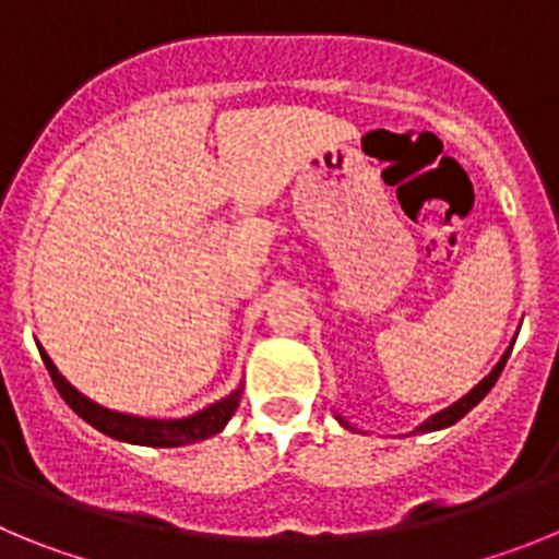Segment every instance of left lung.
<instances>
[{"label":"left lung","instance_id":"8db88e82","mask_svg":"<svg viewBox=\"0 0 559 559\" xmlns=\"http://www.w3.org/2000/svg\"><path fill=\"white\" fill-rule=\"evenodd\" d=\"M512 344H515V341H512ZM512 344H510V347H507V353L501 355V360H498L496 367L490 369V374H484V378L478 380L476 386H473L467 394H462V397H459L456 403H451V406L442 408V412H437V414H431V417H428V419H423V423H419V426L414 428V433H431V431H442V428H451L453 423H459V419H462L464 414L471 412L473 406H478V403H481V400H484V394H487L492 386H496L498 374H501L503 364H507V358H510V353H512ZM335 419H338L341 426L347 428V431H358V428L349 426L347 419L341 417L338 412H335Z\"/></svg>","mask_w":559,"mask_h":559}]
</instances>
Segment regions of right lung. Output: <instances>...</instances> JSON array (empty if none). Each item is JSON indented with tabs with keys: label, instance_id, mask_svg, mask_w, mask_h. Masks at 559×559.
I'll return each mask as SVG.
<instances>
[{
	"label": "right lung",
	"instance_id": "add662e5",
	"mask_svg": "<svg viewBox=\"0 0 559 559\" xmlns=\"http://www.w3.org/2000/svg\"><path fill=\"white\" fill-rule=\"evenodd\" d=\"M44 358V367H47L49 378L56 383L58 394L67 400V406L78 414L81 419H86L88 426L97 428L100 433L111 439H120V442H131V445H147V448H181L192 445V442H201V439H210L215 433H221L226 428V423L231 419V414L240 406V394H243V383L237 389H231L226 397L215 400L206 408L195 414H187V417H136V414H122L114 412V408L100 406L95 400H88L86 394L78 392L61 372L52 364L47 353L38 347Z\"/></svg>",
	"mask_w": 559,
	"mask_h": 559
}]
</instances>
